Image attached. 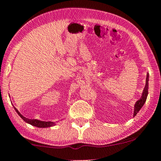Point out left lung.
Listing matches in <instances>:
<instances>
[{
	"instance_id": "left-lung-1",
	"label": "left lung",
	"mask_w": 161,
	"mask_h": 161,
	"mask_svg": "<svg viewBox=\"0 0 161 161\" xmlns=\"http://www.w3.org/2000/svg\"><path fill=\"white\" fill-rule=\"evenodd\" d=\"M148 80H149V75H147V78H146V84H145V87L144 88L143 92H142V95L138 101H136V104H135V109H134V114L133 116H135L136 114H138V111L141 110V108H142L144 104L145 103L146 99H147V94H148Z\"/></svg>"
}]
</instances>
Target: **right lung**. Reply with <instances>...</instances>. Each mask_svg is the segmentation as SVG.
Returning a JSON list of instances; mask_svg holds the SVG:
<instances>
[{
  "label": "right lung",
  "mask_w": 161,
  "mask_h": 161,
  "mask_svg": "<svg viewBox=\"0 0 161 161\" xmlns=\"http://www.w3.org/2000/svg\"><path fill=\"white\" fill-rule=\"evenodd\" d=\"M14 109H15L16 113L19 114V116L23 119L24 121L26 122L27 123H29V124L34 125V126L38 127V128H46V127L53 126V125H55V123H53V122H45V121H40V120H38V119H28V118L24 117V116L22 115L19 111H18V110L16 108H14Z\"/></svg>",
  "instance_id": "right-lung-1"
}]
</instances>
